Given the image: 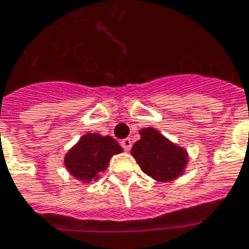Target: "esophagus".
<instances>
[{
	"label": "esophagus",
	"instance_id": "34e87169",
	"mask_svg": "<svg viewBox=\"0 0 249 249\" xmlns=\"http://www.w3.org/2000/svg\"><path fill=\"white\" fill-rule=\"evenodd\" d=\"M121 147L124 148V151H130L132 148V142H130V139H124V140H121Z\"/></svg>",
	"mask_w": 249,
	"mask_h": 249
}]
</instances>
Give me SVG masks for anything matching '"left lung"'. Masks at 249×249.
<instances>
[{"label":"left lung","mask_w":249,"mask_h":249,"mask_svg":"<svg viewBox=\"0 0 249 249\" xmlns=\"http://www.w3.org/2000/svg\"><path fill=\"white\" fill-rule=\"evenodd\" d=\"M142 139L133 144L132 155L144 173L156 180H173L183 173L187 155L154 128L140 130Z\"/></svg>","instance_id":"left-lung-1"}]
</instances>
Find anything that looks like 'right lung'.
<instances>
[{"label": "right lung", "instance_id": "right-lung-1", "mask_svg": "<svg viewBox=\"0 0 249 249\" xmlns=\"http://www.w3.org/2000/svg\"><path fill=\"white\" fill-rule=\"evenodd\" d=\"M120 152H123V148L113 137L88 133L66 155L64 166L71 175L89 183L100 178L110 158Z\"/></svg>", "mask_w": 249, "mask_h": 249}]
</instances>
